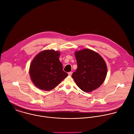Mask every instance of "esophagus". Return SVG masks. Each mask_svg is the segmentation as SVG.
<instances>
[{
    "label": "esophagus",
    "mask_w": 134,
    "mask_h": 134,
    "mask_svg": "<svg viewBox=\"0 0 134 134\" xmlns=\"http://www.w3.org/2000/svg\"><path fill=\"white\" fill-rule=\"evenodd\" d=\"M68 74V75H69V76H71V75L72 74V72L70 71V72H69Z\"/></svg>",
    "instance_id": "esophagus-1"
}]
</instances>
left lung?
<instances>
[{
	"label": "left lung",
	"instance_id": "8db88e82",
	"mask_svg": "<svg viewBox=\"0 0 134 134\" xmlns=\"http://www.w3.org/2000/svg\"><path fill=\"white\" fill-rule=\"evenodd\" d=\"M75 54L78 67L72 77L76 84L84 92L97 89L107 76V65L103 58L88 49L76 51Z\"/></svg>",
	"mask_w": 134,
	"mask_h": 134
}]
</instances>
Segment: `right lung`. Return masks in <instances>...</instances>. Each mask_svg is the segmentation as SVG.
<instances>
[{"instance_id": "obj_1", "label": "right lung", "mask_w": 134, "mask_h": 134, "mask_svg": "<svg viewBox=\"0 0 134 134\" xmlns=\"http://www.w3.org/2000/svg\"><path fill=\"white\" fill-rule=\"evenodd\" d=\"M60 54L58 51L47 50L34 57L30 65L29 75L36 87L50 91L68 76L63 70V65L59 59Z\"/></svg>"}]
</instances>
